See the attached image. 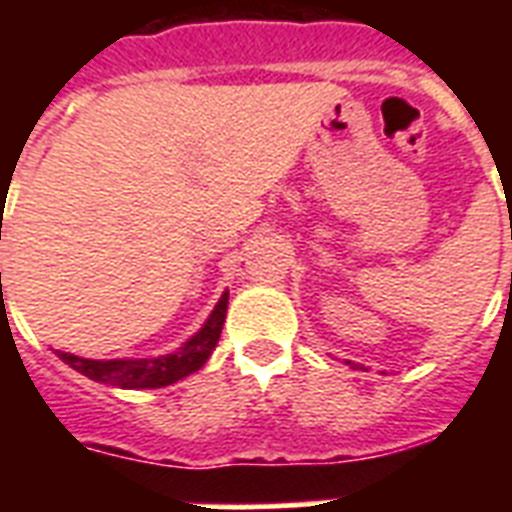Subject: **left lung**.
<instances>
[{
    "mask_svg": "<svg viewBox=\"0 0 512 512\" xmlns=\"http://www.w3.org/2000/svg\"><path fill=\"white\" fill-rule=\"evenodd\" d=\"M348 364H350V361H348Z\"/></svg>",
    "mask_w": 512,
    "mask_h": 512,
    "instance_id": "1",
    "label": "left lung"
}]
</instances>
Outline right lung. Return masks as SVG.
I'll return each mask as SVG.
<instances>
[{
	"label": "right lung",
	"mask_w": 512,
	"mask_h": 512,
	"mask_svg": "<svg viewBox=\"0 0 512 512\" xmlns=\"http://www.w3.org/2000/svg\"><path fill=\"white\" fill-rule=\"evenodd\" d=\"M2 279V276H0ZM225 311H228V292L220 297V303L215 305V311L207 319V324L185 342L177 353L162 358H140V361H92V358H79L74 353H63L58 350V356L66 361L68 366H74L76 372H82L90 380L106 382V385H119V388H164L170 382L183 380L188 374L199 372L204 361L209 358L212 348L220 340V329H223Z\"/></svg>",
	"instance_id": "1"
}]
</instances>
